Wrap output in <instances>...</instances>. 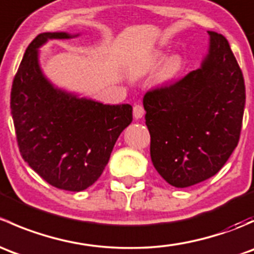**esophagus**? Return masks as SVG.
Segmentation results:
<instances>
[{"label":"esophagus","mask_w":254,"mask_h":254,"mask_svg":"<svg viewBox=\"0 0 254 254\" xmlns=\"http://www.w3.org/2000/svg\"><path fill=\"white\" fill-rule=\"evenodd\" d=\"M145 114V109L141 104H135L134 106V118L135 119H141Z\"/></svg>","instance_id":"esophagus-1"}]
</instances>
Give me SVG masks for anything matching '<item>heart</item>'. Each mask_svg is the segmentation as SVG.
Segmentation results:
<instances>
[{"instance_id": "obj_1", "label": "heart", "mask_w": 254, "mask_h": 254, "mask_svg": "<svg viewBox=\"0 0 254 254\" xmlns=\"http://www.w3.org/2000/svg\"><path fill=\"white\" fill-rule=\"evenodd\" d=\"M163 61V55L162 54H153L152 56L147 59L145 63L140 64L139 66L134 68V72L136 75H143V73L148 72V71H152L153 68L157 67ZM182 68V60L178 56L170 59V60L166 61L163 64V66L161 67L160 71V79L162 82H170L176 77L179 73Z\"/></svg>"}]
</instances>
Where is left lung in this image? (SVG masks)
<instances>
[{"mask_svg":"<svg viewBox=\"0 0 254 254\" xmlns=\"http://www.w3.org/2000/svg\"><path fill=\"white\" fill-rule=\"evenodd\" d=\"M201 67L143 96L151 160L171 186L187 188L215 176L236 148L246 87L229 42L207 32Z\"/></svg>","mask_w":254,"mask_h":254,"instance_id":"8db88e82","label":"left lung"}]
</instances>
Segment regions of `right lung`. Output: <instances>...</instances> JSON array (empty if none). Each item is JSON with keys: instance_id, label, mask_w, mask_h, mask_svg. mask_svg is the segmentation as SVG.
Segmentation results:
<instances>
[{"instance_id": "1", "label": "right lung", "mask_w": 254, "mask_h": 254, "mask_svg": "<svg viewBox=\"0 0 254 254\" xmlns=\"http://www.w3.org/2000/svg\"><path fill=\"white\" fill-rule=\"evenodd\" d=\"M67 33H42L29 44L13 78L11 113L23 160L59 189L81 191L99 178L123 130L130 104L108 106L55 88L38 63V48Z\"/></svg>"}]
</instances>
